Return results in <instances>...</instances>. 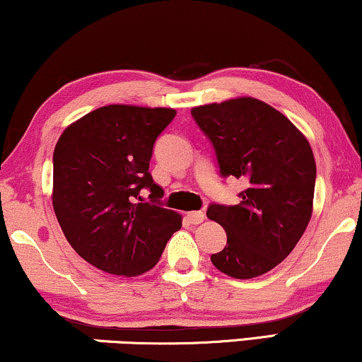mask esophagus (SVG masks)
<instances>
[{
  "instance_id": "1",
  "label": "esophagus",
  "mask_w": 362,
  "mask_h": 362,
  "mask_svg": "<svg viewBox=\"0 0 362 362\" xmlns=\"http://www.w3.org/2000/svg\"><path fill=\"white\" fill-rule=\"evenodd\" d=\"M204 217H206V214L202 211H192L186 214V219L189 224H201V222L204 221Z\"/></svg>"
}]
</instances>
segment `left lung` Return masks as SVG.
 <instances>
[{
    "label": "left lung",
    "instance_id": "8db88e82",
    "mask_svg": "<svg viewBox=\"0 0 362 362\" xmlns=\"http://www.w3.org/2000/svg\"><path fill=\"white\" fill-rule=\"evenodd\" d=\"M211 141L221 177L245 180L234 206L212 202L227 244L211 262L234 279H254L286 259L308 226L316 165L296 127L274 107L244 97L191 110Z\"/></svg>",
    "mask_w": 362,
    "mask_h": 362
}]
</instances>
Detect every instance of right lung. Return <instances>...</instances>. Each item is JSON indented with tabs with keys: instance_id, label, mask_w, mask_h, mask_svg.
I'll list each match as a JSON object with an SVG mask.
<instances>
[{
	"instance_id": "1",
	"label": "right lung",
	"mask_w": 362,
	"mask_h": 362,
	"mask_svg": "<svg viewBox=\"0 0 362 362\" xmlns=\"http://www.w3.org/2000/svg\"><path fill=\"white\" fill-rule=\"evenodd\" d=\"M173 108L107 105L66 128L54 150V212L72 249L112 275L153 269L181 216L148 171ZM151 192L148 201L141 191Z\"/></svg>"
}]
</instances>
